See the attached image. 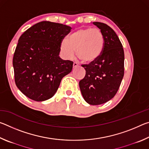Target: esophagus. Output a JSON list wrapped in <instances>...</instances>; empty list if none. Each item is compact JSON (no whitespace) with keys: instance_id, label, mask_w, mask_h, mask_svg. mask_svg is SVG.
Segmentation results:
<instances>
[{"instance_id":"obj_1","label":"esophagus","mask_w":149,"mask_h":149,"mask_svg":"<svg viewBox=\"0 0 149 149\" xmlns=\"http://www.w3.org/2000/svg\"><path fill=\"white\" fill-rule=\"evenodd\" d=\"M77 65H78V64L77 62H74V64H73V67H74V68L77 67Z\"/></svg>"}]
</instances>
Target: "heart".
I'll return each instance as SVG.
<instances>
[{
    "mask_svg": "<svg viewBox=\"0 0 149 149\" xmlns=\"http://www.w3.org/2000/svg\"><path fill=\"white\" fill-rule=\"evenodd\" d=\"M104 45L102 32L98 29H79L70 35L60 43V52L63 57L72 59L77 51V57L82 62L95 61L101 54Z\"/></svg>",
    "mask_w": 149,
    "mask_h": 149,
    "instance_id": "1",
    "label": "heart"
}]
</instances>
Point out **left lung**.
<instances>
[{
  "label": "left lung",
  "mask_w": 149,
  "mask_h": 149,
  "mask_svg": "<svg viewBox=\"0 0 149 149\" xmlns=\"http://www.w3.org/2000/svg\"><path fill=\"white\" fill-rule=\"evenodd\" d=\"M104 36L101 54L89 64L82 65L86 74L79 83L84 100L99 105L108 102L116 94L124 75V52L118 35L110 26L93 22Z\"/></svg>",
  "instance_id": "8db88e82"
}]
</instances>
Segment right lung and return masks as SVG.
<instances>
[{
  "label": "right lung",
  "mask_w": 149,
  "mask_h": 149,
  "mask_svg": "<svg viewBox=\"0 0 149 149\" xmlns=\"http://www.w3.org/2000/svg\"><path fill=\"white\" fill-rule=\"evenodd\" d=\"M71 29L43 21L20 36L13 58L15 83L29 99L39 102L50 99L62 78L72 72L73 62L59 56L60 43Z\"/></svg>",
  "instance_id": "obj_1"
}]
</instances>
